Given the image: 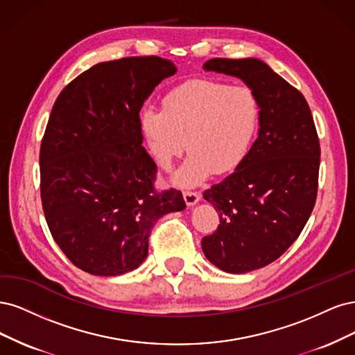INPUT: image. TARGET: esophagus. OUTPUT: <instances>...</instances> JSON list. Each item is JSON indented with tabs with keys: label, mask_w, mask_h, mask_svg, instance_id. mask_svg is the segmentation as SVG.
I'll list each match as a JSON object with an SVG mask.
<instances>
[{
	"label": "esophagus",
	"mask_w": 355,
	"mask_h": 355,
	"mask_svg": "<svg viewBox=\"0 0 355 355\" xmlns=\"http://www.w3.org/2000/svg\"><path fill=\"white\" fill-rule=\"evenodd\" d=\"M182 196H184L187 207H194V205L200 200V194L196 191H184L182 193Z\"/></svg>",
	"instance_id": "obj_1"
}]
</instances>
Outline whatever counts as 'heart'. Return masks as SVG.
<instances>
[{
    "label": "heart",
    "mask_w": 355,
    "mask_h": 355,
    "mask_svg": "<svg viewBox=\"0 0 355 355\" xmlns=\"http://www.w3.org/2000/svg\"><path fill=\"white\" fill-rule=\"evenodd\" d=\"M259 122L252 88L193 79L169 91L164 112L147 107L141 130L162 169L189 148V157L173 175L178 187H196L214 173H232L250 150Z\"/></svg>",
    "instance_id": "b5f03b06"
}]
</instances>
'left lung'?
<instances>
[{
	"label": "left lung",
	"mask_w": 355,
	"mask_h": 355,
	"mask_svg": "<svg viewBox=\"0 0 355 355\" xmlns=\"http://www.w3.org/2000/svg\"><path fill=\"white\" fill-rule=\"evenodd\" d=\"M207 72L242 79L259 103L258 137L232 175L203 193L220 225L202 239L205 257L225 272L271 264L301 234L313 212L320 144L310 106L262 60L212 59Z\"/></svg>",
	"instance_id": "1"
}]
</instances>
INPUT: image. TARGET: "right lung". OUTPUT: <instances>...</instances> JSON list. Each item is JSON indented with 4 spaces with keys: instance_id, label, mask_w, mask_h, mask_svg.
I'll return each mask as SVG.
<instances>
[{
    "instance_id": "right-lung-1",
    "label": "right lung",
    "mask_w": 355,
    "mask_h": 355,
    "mask_svg": "<svg viewBox=\"0 0 355 355\" xmlns=\"http://www.w3.org/2000/svg\"><path fill=\"white\" fill-rule=\"evenodd\" d=\"M175 72L157 55L97 63L54 103L40 152L42 209L54 242L83 271L135 270L155 223L186 209L181 191H155L140 121L144 101Z\"/></svg>"
}]
</instances>
